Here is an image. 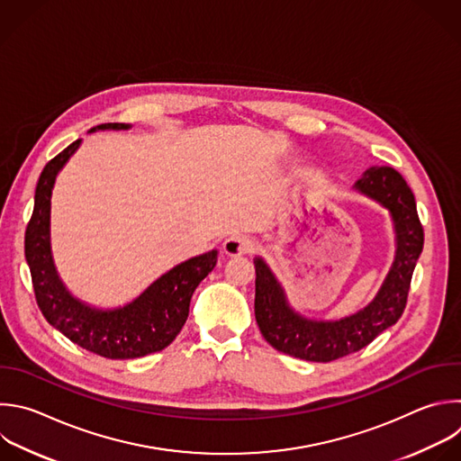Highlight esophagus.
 Returning <instances> with one entry per match:
<instances>
[{
  "instance_id": "obj_1",
  "label": "esophagus",
  "mask_w": 461,
  "mask_h": 461,
  "mask_svg": "<svg viewBox=\"0 0 461 461\" xmlns=\"http://www.w3.org/2000/svg\"><path fill=\"white\" fill-rule=\"evenodd\" d=\"M255 246H257V242L249 235H231L224 240L222 251L230 257H237V255L251 253L255 249Z\"/></svg>"
}]
</instances>
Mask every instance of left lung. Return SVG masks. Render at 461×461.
Segmentation results:
<instances>
[{
	"label": "left lung",
	"instance_id": "1",
	"mask_svg": "<svg viewBox=\"0 0 461 461\" xmlns=\"http://www.w3.org/2000/svg\"><path fill=\"white\" fill-rule=\"evenodd\" d=\"M389 210L396 235L394 262L364 310L340 321L305 319L287 303L267 264L255 257V319L267 344L289 357L331 362L360 351L402 317L416 260L423 249V228L405 179L389 167H373L353 186Z\"/></svg>",
	"mask_w": 461,
	"mask_h": 461
}]
</instances>
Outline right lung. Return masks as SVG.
I'll return each instance as SVG.
<instances>
[{"instance_id": "1", "label": "right lung", "mask_w": 461, "mask_h": 461, "mask_svg": "<svg viewBox=\"0 0 461 461\" xmlns=\"http://www.w3.org/2000/svg\"><path fill=\"white\" fill-rule=\"evenodd\" d=\"M124 122H104L97 130H128ZM81 139L67 146L43 168L34 197V212L25 231V258L36 300L47 322L79 348L112 360L158 353L181 333L195 287L217 264V249L188 258L149 284L135 300L113 310H97L77 300L61 282L50 248V197L56 177Z\"/></svg>"}]
</instances>
